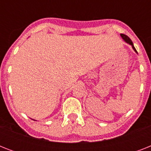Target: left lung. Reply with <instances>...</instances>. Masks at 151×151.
Segmentation results:
<instances>
[{
	"instance_id": "obj_1",
	"label": "left lung",
	"mask_w": 151,
	"mask_h": 151,
	"mask_svg": "<svg viewBox=\"0 0 151 151\" xmlns=\"http://www.w3.org/2000/svg\"><path fill=\"white\" fill-rule=\"evenodd\" d=\"M121 36H122V37L123 39H124V41H125L127 42V43H129V44H130V45H131L132 46V48H133L134 50L136 51V48H135V47H134V45H133V43H132V40L130 38H129V37L127 36V35H125V34H121Z\"/></svg>"
}]
</instances>
